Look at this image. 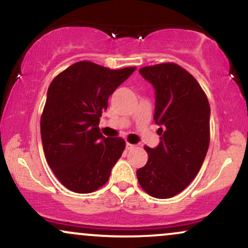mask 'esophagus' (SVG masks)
Instances as JSON below:
<instances>
[{
	"label": "esophagus",
	"instance_id": "1",
	"mask_svg": "<svg viewBox=\"0 0 248 248\" xmlns=\"http://www.w3.org/2000/svg\"><path fill=\"white\" fill-rule=\"evenodd\" d=\"M134 147H135V146H134V144H132V143H128V142H127V143H126V149H127V150H130V149H133Z\"/></svg>",
	"mask_w": 248,
	"mask_h": 248
}]
</instances>
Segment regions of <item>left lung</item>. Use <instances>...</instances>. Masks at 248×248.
Returning a JSON list of instances; mask_svg holds the SVG:
<instances>
[{"label": "left lung", "mask_w": 248, "mask_h": 248, "mask_svg": "<svg viewBox=\"0 0 248 248\" xmlns=\"http://www.w3.org/2000/svg\"><path fill=\"white\" fill-rule=\"evenodd\" d=\"M140 75L155 90L154 120L161 135L146 147L148 161L136 176L142 189L166 199L183 191L203 164L210 143V105L193 77L173 62L146 66Z\"/></svg>", "instance_id": "left-lung-1"}]
</instances>
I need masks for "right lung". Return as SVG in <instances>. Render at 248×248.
<instances>
[{"mask_svg": "<svg viewBox=\"0 0 248 248\" xmlns=\"http://www.w3.org/2000/svg\"><path fill=\"white\" fill-rule=\"evenodd\" d=\"M135 70H109L84 61L50 84L41 119L43 149L56 177L71 191L88 193L101 187L121 157L124 141L105 138L99 121L109 95Z\"/></svg>", "mask_w": 248, "mask_h": 248, "instance_id": "add662e5", "label": "right lung"}]
</instances>
